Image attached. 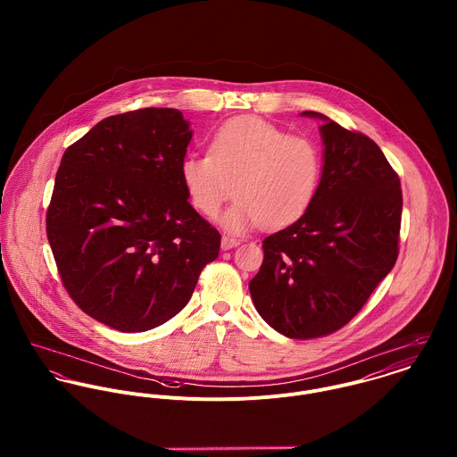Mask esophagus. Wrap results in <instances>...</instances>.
I'll return each mask as SVG.
<instances>
[{"label":"esophagus","mask_w":457,"mask_h":457,"mask_svg":"<svg viewBox=\"0 0 457 457\" xmlns=\"http://www.w3.org/2000/svg\"><path fill=\"white\" fill-rule=\"evenodd\" d=\"M237 245H239V241L234 239V237H230V236H223V237H221V248H223V250H232V248L237 246Z\"/></svg>","instance_id":"obj_1"}]
</instances>
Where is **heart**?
<instances>
[{
    "mask_svg": "<svg viewBox=\"0 0 457 457\" xmlns=\"http://www.w3.org/2000/svg\"><path fill=\"white\" fill-rule=\"evenodd\" d=\"M179 176L190 204L204 216H214L234 187L236 200L220 216L225 230L239 234L259 223L278 228L299 220L313 204L322 154L310 138L245 116L212 135L209 154H187Z\"/></svg>",
    "mask_w": 457,
    "mask_h": 457,
    "instance_id": "heart-1",
    "label": "heart"
}]
</instances>
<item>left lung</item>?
Segmentation results:
<instances>
[{
  "instance_id": "obj_1",
  "label": "left lung",
  "mask_w": 457,
  "mask_h": 457,
  "mask_svg": "<svg viewBox=\"0 0 457 457\" xmlns=\"http://www.w3.org/2000/svg\"><path fill=\"white\" fill-rule=\"evenodd\" d=\"M319 194L290 227L263 239L250 294L262 319L287 337L310 339L348 324L397 259L403 195L397 174L366 135L320 112Z\"/></svg>"
}]
</instances>
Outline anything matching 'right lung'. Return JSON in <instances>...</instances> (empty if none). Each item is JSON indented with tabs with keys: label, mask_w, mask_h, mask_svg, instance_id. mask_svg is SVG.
<instances>
[{
	"label": "right lung",
	"mask_w": 457,
	"mask_h": 457,
	"mask_svg": "<svg viewBox=\"0 0 457 457\" xmlns=\"http://www.w3.org/2000/svg\"><path fill=\"white\" fill-rule=\"evenodd\" d=\"M192 137L178 109L149 107L102 120L62 158L47 239L70 297L105 326L165 324L220 253L179 176Z\"/></svg>",
	"instance_id": "1"
}]
</instances>
